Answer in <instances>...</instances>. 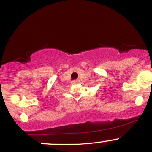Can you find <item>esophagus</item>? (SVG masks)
<instances>
[{"label": "esophagus", "mask_w": 152, "mask_h": 152, "mask_svg": "<svg viewBox=\"0 0 152 152\" xmlns=\"http://www.w3.org/2000/svg\"><path fill=\"white\" fill-rule=\"evenodd\" d=\"M78 82V80H74V81H72V83H77Z\"/></svg>", "instance_id": "obj_1"}]
</instances>
